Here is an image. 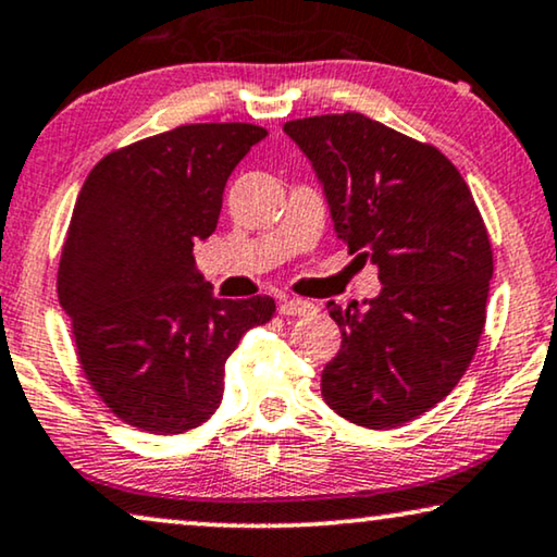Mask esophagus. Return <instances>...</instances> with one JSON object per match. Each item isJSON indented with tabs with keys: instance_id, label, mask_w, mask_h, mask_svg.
<instances>
[{
	"instance_id": "obj_1",
	"label": "esophagus",
	"mask_w": 557,
	"mask_h": 557,
	"mask_svg": "<svg viewBox=\"0 0 557 557\" xmlns=\"http://www.w3.org/2000/svg\"><path fill=\"white\" fill-rule=\"evenodd\" d=\"M318 308L308 300H297V297H293V300H282L280 305V312L282 315H310V312H315Z\"/></svg>"
}]
</instances>
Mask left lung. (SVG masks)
<instances>
[{
  "mask_svg": "<svg viewBox=\"0 0 557 557\" xmlns=\"http://www.w3.org/2000/svg\"><path fill=\"white\" fill-rule=\"evenodd\" d=\"M348 252L379 268L381 293L327 302L343 343L323 368V398L368 429L432 409L465 375L484 327L492 247L454 163L360 113L289 121Z\"/></svg>",
  "mask_w": 557,
  "mask_h": 557,
  "instance_id": "1",
  "label": "left lung"
}]
</instances>
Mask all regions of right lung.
Listing matches in <instances>:
<instances>
[{"mask_svg":"<svg viewBox=\"0 0 557 557\" xmlns=\"http://www.w3.org/2000/svg\"><path fill=\"white\" fill-rule=\"evenodd\" d=\"M264 136L252 123L178 125L108 153L77 194L58 297L83 373L125 424H203L222 401L226 358L275 312L268 295L214 297L194 262L226 178Z\"/></svg>","mask_w":557,"mask_h":557,"instance_id":"1","label":"right lung"}]
</instances>
